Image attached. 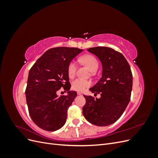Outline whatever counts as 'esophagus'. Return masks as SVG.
Here are the masks:
<instances>
[{"label": "esophagus", "instance_id": "obj_1", "mask_svg": "<svg viewBox=\"0 0 158 158\" xmlns=\"http://www.w3.org/2000/svg\"><path fill=\"white\" fill-rule=\"evenodd\" d=\"M77 94L79 95H82V92H78L77 93Z\"/></svg>", "mask_w": 158, "mask_h": 158}]
</instances>
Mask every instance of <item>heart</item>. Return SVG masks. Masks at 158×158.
Returning a JSON list of instances; mask_svg holds the SVG:
<instances>
[{
    "mask_svg": "<svg viewBox=\"0 0 158 158\" xmlns=\"http://www.w3.org/2000/svg\"><path fill=\"white\" fill-rule=\"evenodd\" d=\"M80 61L86 65L92 72H95L98 69V60L93 55H88L81 57ZM76 64L74 61H72L70 62L68 67V74L69 77H73L76 74ZM91 82L89 80L82 78H76L72 83V88H73V89L78 91V92H83V91L89 88Z\"/></svg>",
    "mask_w": 158,
    "mask_h": 158,
    "instance_id": "obj_1",
    "label": "heart"
}]
</instances>
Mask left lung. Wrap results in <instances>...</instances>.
Instances as JSON below:
<instances>
[{"mask_svg": "<svg viewBox=\"0 0 158 158\" xmlns=\"http://www.w3.org/2000/svg\"><path fill=\"white\" fill-rule=\"evenodd\" d=\"M103 66L102 77L89 90L101 98L84 95L85 104L82 113L93 125L105 127L115 123L130 102L132 74L127 60L121 52L107 47L89 48Z\"/></svg>", "mask_w": 158, "mask_h": 158, "instance_id": "1", "label": "left lung"}]
</instances>
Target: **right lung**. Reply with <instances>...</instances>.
<instances>
[{
    "label": "right lung",
    "instance_id": "obj_1",
    "mask_svg": "<svg viewBox=\"0 0 158 158\" xmlns=\"http://www.w3.org/2000/svg\"><path fill=\"white\" fill-rule=\"evenodd\" d=\"M82 51L64 47L50 49L30 69L26 89L28 111L32 121L43 130L55 131L65 124L67 110L77 95L69 91L68 67ZM61 87L68 95H56Z\"/></svg>",
    "mask_w": 158,
    "mask_h": 158
}]
</instances>
